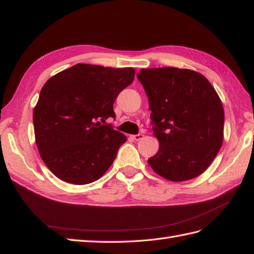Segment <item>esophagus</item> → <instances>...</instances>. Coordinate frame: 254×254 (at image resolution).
I'll list each match as a JSON object with an SVG mask.
<instances>
[{"label":"esophagus","instance_id":"obj_1","mask_svg":"<svg viewBox=\"0 0 254 254\" xmlns=\"http://www.w3.org/2000/svg\"><path fill=\"white\" fill-rule=\"evenodd\" d=\"M144 137L143 134H136V135H132L131 138L134 139V141H139V139H142Z\"/></svg>","mask_w":254,"mask_h":254}]
</instances>
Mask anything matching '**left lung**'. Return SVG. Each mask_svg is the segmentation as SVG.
<instances>
[{
	"instance_id": "obj_1",
	"label": "left lung",
	"mask_w": 254,
	"mask_h": 254,
	"mask_svg": "<svg viewBox=\"0 0 254 254\" xmlns=\"http://www.w3.org/2000/svg\"><path fill=\"white\" fill-rule=\"evenodd\" d=\"M158 152L148 159L164 179L182 182L208 168L222 147L224 108L201 73L189 68H141Z\"/></svg>"
}]
</instances>
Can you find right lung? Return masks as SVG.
<instances>
[{"label":"right lung","mask_w":254,"mask_h":254,"mask_svg":"<svg viewBox=\"0 0 254 254\" xmlns=\"http://www.w3.org/2000/svg\"><path fill=\"white\" fill-rule=\"evenodd\" d=\"M135 69L75 64L42 86L34 108L38 152L53 175L73 185L98 180L110 168L127 136L100 121L115 118L119 93Z\"/></svg>","instance_id":"1"}]
</instances>
